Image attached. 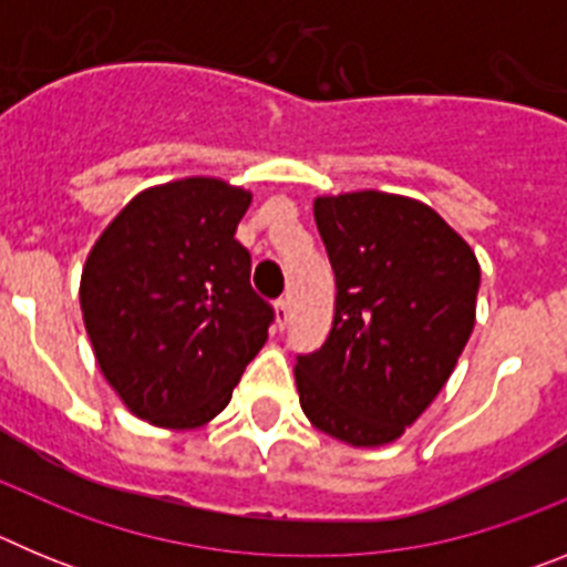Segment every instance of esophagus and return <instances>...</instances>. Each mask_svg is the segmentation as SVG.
I'll return each instance as SVG.
<instances>
[{
	"label": "esophagus",
	"instance_id": "1",
	"mask_svg": "<svg viewBox=\"0 0 567 567\" xmlns=\"http://www.w3.org/2000/svg\"><path fill=\"white\" fill-rule=\"evenodd\" d=\"M275 320H278L280 329L287 327V320H289V300L287 298L275 300Z\"/></svg>",
	"mask_w": 567,
	"mask_h": 567
}]
</instances>
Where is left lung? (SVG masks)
<instances>
[{"label": "left lung", "instance_id": "8db88e82", "mask_svg": "<svg viewBox=\"0 0 567 567\" xmlns=\"http://www.w3.org/2000/svg\"><path fill=\"white\" fill-rule=\"evenodd\" d=\"M315 221L338 295L327 343L295 363L300 409L349 445L394 443L468 343L480 264L432 207L403 195H323Z\"/></svg>", "mask_w": 567, "mask_h": 567}]
</instances>
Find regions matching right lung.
Segmentation results:
<instances>
[{
	"label": "right lung",
	"instance_id": "1",
	"mask_svg": "<svg viewBox=\"0 0 567 567\" xmlns=\"http://www.w3.org/2000/svg\"><path fill=\"white\" fill-rule=\"evenodd\" d=\"M252 195L221 178L138 193L82 269L84 329L135 417L198 429L233 398L275 312L249 284L235 229Z\"/></svg>",
	"mask_w": 567,
	"mask_h": 567
}]
</instances>
